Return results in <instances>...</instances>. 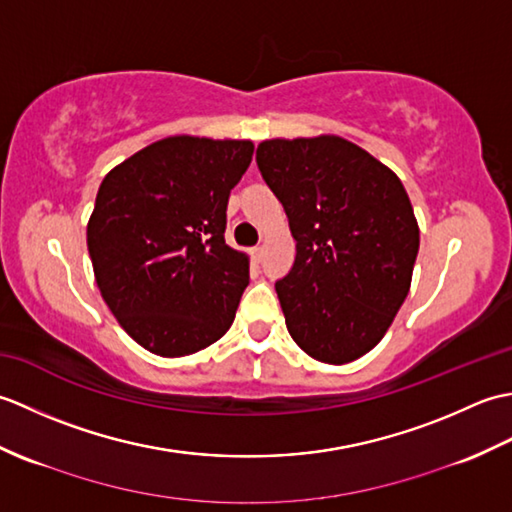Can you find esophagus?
<instances>
[{
	"label": "esophagus",
	"instance_id": "esophagus-1",
	"mask_svg": "<svg viewBox=\"0 0 512 512\" xmlns=\"http://www.w3.org/2000/svg\"><path fill=\"white\" fill-rule=\"evenodd\" d=\"M250 257H253V262H255V264L262 262V246H255V248H250Z\"/></svg>",
	"mask_w": 512,
	"mask_h": 512
}]
</instances>
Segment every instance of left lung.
I'll use <instances>...</instances> for the list:
<instances>
[{"label":"left lung","instance_id":"obj_1","mask_svg":"<svg viewBox=\"0 0 512 512\" xmlns=\"http://www.w3.org/2000/svg\"><path fill=\"white\" fill-rule=\"evenodd\" d=\"M257 167L297 239L295 264L275 284L290 336L321 363L356 361L411 286L420 231L405 187L339 136L264 140Z\"/></svg>","mask_w":512,"mask_h":512}]
</instances>
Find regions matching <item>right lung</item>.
<instances>
[{"instance_id":"add662e5","label":"right lung","mask_w":512,"mask_h":512,"mask_svg":"<svg viewBox=\"0 0 512 512\" xmlns=\"http://www.w3.org/2000/svg\"><path fill=\"white\" fill-rule=\"evenodd\" d=\"M253 149L250 140L171 136L101 182L88 224L96 284L145 350L187 356L231 328L248 257L226 246V206Z\"/></svg>"}]
</instances>
